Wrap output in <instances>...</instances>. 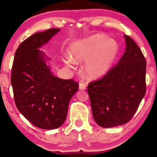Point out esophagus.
<instances>
[{"mask_svg":"<svg viewBox=\"0 0 157 157\" xmlns=\"http://www.w3.org/2000/svg\"><path fill=\"white\" fill-rule=\"evenodd\" d=\"M79 89L80 90H84L86 89V84L85 83V82H80V83H79Z\"/></svg>","mask_w":157,"mask_h":157,"instance_id":"obj_1","label":"esophagus"}]
</instances>
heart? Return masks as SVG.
I'll return each instance as SVG.
<instances>
[{
	"instance_id": "1",
	"label": "heart",
	"mask_w": 157,
	"mask_h": 157,
	"mask_svg": "<svg viewBox=\"0 0 157 157\" xmlns=\"http://www.w3.org/2000/svg\"><path fill=\"white\" fill-rule=\"evenodd\" d=\"M117 43L107 36L96 34L74 42L70 46V56L65 62L73 67L76 63L86 62L85 71L89 78L96 79L108 73L118 55Z\"/></svg>"
}]
</instances>
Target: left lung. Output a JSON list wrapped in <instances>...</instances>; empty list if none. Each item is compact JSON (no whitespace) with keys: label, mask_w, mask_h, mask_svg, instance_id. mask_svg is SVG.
Returning a JSON list of instances; mask_svg holds the SVG:
<instances>
[{"label":"left lung","mask_w":157,"mask_h":157,"mask_svg":"<svg viewBox=\"0 0 157 157\" xmlns=\"http://www.w3.org/2000/svg\"><path fill=\"white\" fill-rule=\"evenodd\" d=\"M125 38L126 49L117 64L88 86L94 120L102 128L130 121L146 92V60L134 40Z\"/></svg>","instance_id":"left-lung-1"}]
</instances>
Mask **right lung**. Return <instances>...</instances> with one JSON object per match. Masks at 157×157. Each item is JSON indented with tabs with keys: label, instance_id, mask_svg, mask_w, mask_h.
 Returning <instances> with one entry per match:
<instances>
[{
	"label": "right lung",
	"instance_id": "add662e5",
	"mask_svg": "<svg viewBox=\"0 0 157 157\" xmlns=\"http://www.w3.org/2000/svg\"><path fill=\"white\" fill-rule=\"evenodd\" d=\"M59 31L49 29L23 41L15 52L11 75L17 109L32 125L47 130L63 124L70 100L79 89L74 80L52 75L38 49Z\"/></svg>",
	"mask_w": 157,
	"mask_h": 157
}]
</instances>
